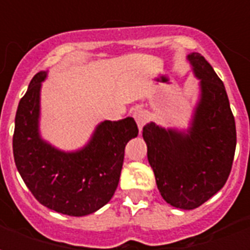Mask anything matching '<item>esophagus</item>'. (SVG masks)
Here are the masks:
<instances>
[{
    "label": "esophagus",
    "mask_w": 250,
    "mask_h": 250,
    "mask_svg": "<svg viewBox=\"0 0 250 250\" xmlns=\"http://www.w3.org/2000/svg\"><path fill=\"white\" fill-rule=\"evenodd\" d=\"M134 118H135L136 125H138V127H139V131H142L143 125H146V122H147L146 111H143V109H136L135 112H134Z\"/></svg>",
    "instance_id": "1"
}]
</instances>
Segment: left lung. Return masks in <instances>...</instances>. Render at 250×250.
Returning <instances> with one entry per match:
<instances>
[{
  "label": "left lung",
  "instance_id": "8db88e82",
  "mask_svg": "<svg viewBox=\"0 0 250 250\" xmlns=\"http://www.w3.org/2000/svg\"><path fill=\"white\" fill-rule=\"evenodd\" d=\"M199 80V100L188 130L143 127L147 158L163 199L191 210L218 193L230 174L236 151V122L225 85L197 52L188 55Z\"/></svg>",
  "mask_w": 250,
  "mask_h": 250
}]
</instances>
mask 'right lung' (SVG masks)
Listing matches in <instances>:
<instances>
[{
	"label": "right lung",
	"mask_w": 250,
	"mask_h": 250,
	"mask_svg": "<svg viewBox=\"0 0 250 250\" xmlns=\"http://www.w3.org/2000/svg\"><path fill=\"white\" fill-rule=\"evenodd\" d=\"M45 79L46 72L35 75L20 100L14 120V162L41 205L72 217L88 215L112 198L125 145L138 136V125L130 116L104 120L80 150H59L40 135V93Z\"/></svg>",
	"instance_id": "right-lung-1"
}]
</instances>
